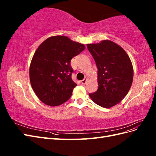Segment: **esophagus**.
<instances>
[{
	"label": "esophagus",
	"instance_id": "34e87169",
	"mask_svg": "<svg viewBox=\"0 0 156 156\" xmlns=\"http://www.w3.org/2000/svg\"><path fill=\"white\" fill-rule=\"evenodd\" d=\"M87 78H84V79H83V80H82V81H81V83H82V84H84L86 83V82H87Z\"/></svg>",
	"mask_w": 156,
	"mask_h": 156
}]
</instances>
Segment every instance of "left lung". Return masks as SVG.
Listing matches in <instances>:
<instances>
[{"label":"left lung","mask_w":156,"mask_h":156,"mask_svg":"<svg viewBox=\"0 0 156 156\" xmlns=\"http://www.w3.org/2000/svg\"><path fill=\"white\" fill-rule=\"evenodd\" d=\"M87 45L98 68V90L89 96L98 105L112 107L123 100L131 88L133 79L131 61L126 52L112 41Z\"/></svg>","instance_id":"8db88e82"}]
</instances>
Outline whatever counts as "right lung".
I'll list each match as a JSON object with an SVG mask.
<instances>
[{"label": "right lung", "instance_id": "obj_1", "mask_svg": "<svg viewBox=\"0 0 156 156\" xmlns=\"http://www.w3.org/2000/svg\"><path fill=\"white\" fill-rule=\"evenodd\" d=\"M85 49L64 36L48 37L40 44L30 65V81L40 100L49 106L67 101L77 86L72 79L71 60Z\"/></svg>", "mask_w": 156, "mask_h": 156}]
</instances>
